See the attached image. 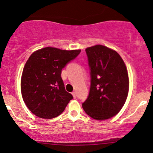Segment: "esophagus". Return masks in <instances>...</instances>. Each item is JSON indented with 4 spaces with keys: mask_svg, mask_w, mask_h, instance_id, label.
Here are the masks:
<instances>
[{
    "mask_svg": "<svg viewBox=\"0 0 153 153\" xmlns=\"http://www.w3.org/2000/svg\"><path fill=\"white\" fill-rule=\"evenodd\" d=\"M72 95H73V96H74V98H76V92H72Z\"/></svg>",
    "mask_w": 153,
    "mask_h": 153,
    "instance_id": "obj_1",
    "label": "esophagus"
}]
</instances>
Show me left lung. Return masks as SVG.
I'll use <instances>...</instances> for the list:
<instances>
[{
    "instance_id": "left-lung-1",
    "label": "left lung",
    "mask_w": 153,
    "mask_h": 153,
    "mask_svg": "<svg viewBox=\"0 0 153 153\" xmlns=\"http://www.w3.org/2000/svg\"><path fill=\"white\" fill-rule=\"evenodd\" d=\"M91 86L82 103L85 113L95 120L112 117L126 102L129 81L126 65L117 52L102 45L86 49Z\"/></svg>"
}]
</instances>
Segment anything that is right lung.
Wrapping results in <instances>:
<instances>
[{"label":"right lung","mask_w":153,"mask_h":153,"mask_svg":"<svg viewBox=\"0 0 153 153\" xmlns=\"http://www.w3.org/2000/svg\"><path fill=\"white\" fill-rule=\"evenodd\" d=\"M80 50H61L45 47L31 55L21 77V93L29 110L40 118L60 115L74 98L65 90L61 73Z\"/></svg>","instance_id":"add662e5"}]
</instances>
